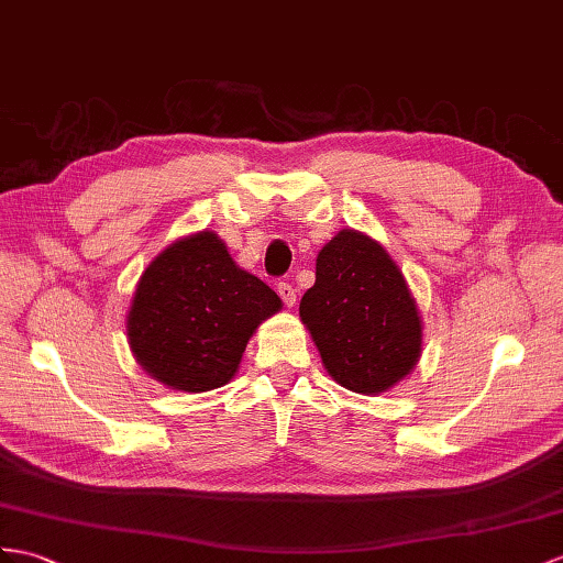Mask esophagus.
<instances>
[{"label":"esophagus","mask_w":563,"mask_h":563,"mask_svg":"<svg viewBox=\"0 0 563 563\" xmlns=\"http://www.w3.org/2000/svg\"><path fill=\"white\" fill-rule=\"evenodd\" d=\"M277 291H279V296H282V300L289 308H294L296 306V300H298V291H296V286L294 284H289V282H279L277 284Z\"/></svg>","instance_id":"1"}]
</instances>
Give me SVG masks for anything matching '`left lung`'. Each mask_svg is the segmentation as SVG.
<instances>
[{"mask_svg": "<svg viewBox=\"0 0 563 563\" xmlns=\"http://www.w3.org/2000/svg\"><path fill=\"white\" fill-rule=\"evenodd\" d=\"M298 310L327 373L355 394L387 391L420 358L416 298L389 253L361 231L341 229L320 251Z\"/></svg>", "mask_w": 563, "mask_h": 563, "instance_id": "left-lung-1", "label": "left lung"}]
</instances>
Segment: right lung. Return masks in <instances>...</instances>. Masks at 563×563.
Listing matches in <instances>:
<instances>
[{
	"label": "right lung",
	"instance_id": "right-lung-1",
	"mask_svg": "<svg viewBox=\"0 0 563 563\" xmlns=\"http://www.w3.org/2000/svg\"><path fill=\"white\" fill-rule=\"evenodd\" d=\"M282 298L231 260L214 231L164 249L135 286L129 344L150 377L190 394L227 385Z\"/></svg>",
	"mask_w": 563,
	"mask_h": 563
}]
</instances>
